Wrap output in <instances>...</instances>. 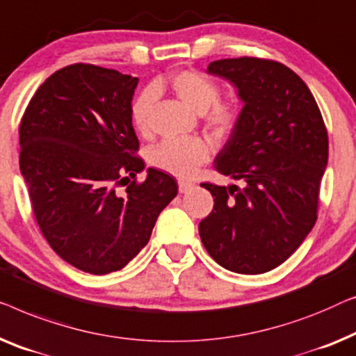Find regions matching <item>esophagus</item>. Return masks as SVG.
<instances>
[{
	"instance_id": "34e87169",
	"label": "esophagus",
	"mask_w": 356,
	"mask_h": 356,
	"mask_svg": "<svg viewBox=\"0 0 356 356\" xmlns=\"http://www.w3.org/2000/svg\"><path fill=\"white\" fill-rule=\"evenodd\" d=\"M193 187V184H190V182H185V180H179V192L180 193H185V192H188L190 188Z\"/></svg>"
}]
</instances>
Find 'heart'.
<instances>
[{"label": "heart", "instance_id": "heart-1", "mask_svg": "<svg viewBox=\"0 0 356 356\" xmlns=\"http://www.w3.org/2000/svg\"><path fill=\"white\" fill-rule=\"evenodd\" d=\"M172 92L185 106L203 114L207 126L218 134H226L237 122V106L219 98V87L211 77L198 71H180L169 77ZM152 87L140 92L132 102L130 118L140 134L149 130V113L154 103ZM209 147L202 138H168L149 154V163L159 171L180 179L192 177L197 169L209 159Z\"/></svg>", "mask_w": 356, "mask_h": 356}]
</instances>
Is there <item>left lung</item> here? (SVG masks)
<instances>
[{"instance_id": "8db88e82", "label": "left lung", "mask_w": 356, "mask_h": 356, "mask_svg": "<svg viewBox=\"0 0 356 356\" xmlns=\"http://www.w3.org/2000/svg\"><path fill=\"white\" fill-rule=\"evenodd\" d=\"M207 72L232 83L243 103L214 158L216 171L243 187L202 184L214 208L200 222V237L229 271H271L316 222L327 130L307 83L284 64L243 56L213 61Z\"/></svg>"}]
</instances>
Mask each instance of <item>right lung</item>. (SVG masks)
I'll use <instances>...</instances> for the list:
<instances>
[{
	"instance_id": "add662e5",
	"label": "right lung",
	"mask_w": 356,
	"mask_h": 356,
	"mask_svg": "<svg viewBox=\"0 0 356 356\" xmlns=\"http://www.w3.org/2000/svg\"><path fill=\"white\" fill-rule=\"evenodd\" d=\"M137 85L114 69L63 67L40 85L19 127L21 174L43 237L64 261L98 276L137 257L177 195L158 169L135 182L145 169L130 118Z\"/></svg>"
}]
</instances>
